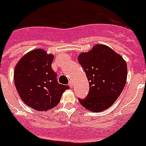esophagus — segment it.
I'll return each mask as SVG.
<instances>
[{"instance_id":"34e87169","label":"esophagus","mask_w":146,"mask_h":146,"mask_svg":"<svg viewBox=\"0 0 146 146\" xmlns=\"http://www.w3.org/2000/svg\"><path fill=\"white\" fill-rule=\"evenodd\" d=\"M68 85H69V86H70V88L73 87V81H70V82H69V84H68Z\"/></svg>"}]
</instances>
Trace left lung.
<instances>
[{
    "label": "left lung",
    "mask_w": 146,
    "mask_h": 146,
    "mask_svg": "<svg viewBox=\"0 0 146 146\" xmlns=\"http://www.w3.org/2000/svg\"><path fill=\"white\" fill-rule=\"evenodd\" d=\"M78 61L86 73L90 87L86 98H79L82 106L94 112L110 108L126 84L125 61L109 46L98 44L89 52L79 54Z\"/></svg>",
    "instance_id": "1"
}]
</instances>
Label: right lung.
I'll return each instance as SVG.
<instances>
[{
    "mask_svg": "<svg viewBox=\"0 0 146 146\" xmlns=\"http://www.w3.org/2000/svg\"><path fill=\"white\" fill-rule=\"evenodd\" d=\"M54 56L36 48L25 54L15 67L14 82L20 98L37 111H47L59 104L69 86L59 84L52 69Z\"/></svg>",
    "mask_w": 146,
    "mask_h": 146,
    "instance_id": "add662e5",
    "label": "right lung"
}]
</instances>
